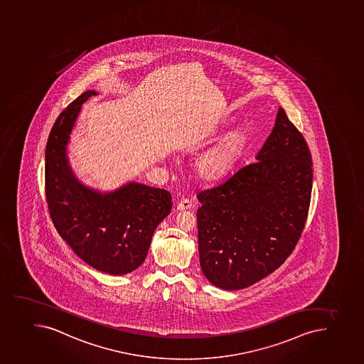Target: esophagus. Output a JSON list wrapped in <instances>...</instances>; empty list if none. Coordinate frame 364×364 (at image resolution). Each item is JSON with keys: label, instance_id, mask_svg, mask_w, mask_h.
<instances>
[{"label": "esophagus", "instance_id": "esophagus-1", "mask_svg": "<svg viewBox=\"0 0 364 364\" xmlns=\"http://www.w3.org/2000/svg\"><path fill=\"white\" fill-rule=\"evenodd\" d=\"M191 208H192V203H191L190 199H183V200L179 201L177 205V208L179 211L190 210Z\"/></svg>", "mask_w": 364, "mask_h": 364}]
</instances>
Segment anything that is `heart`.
<instances>
[{
    "label": "heart",
    "mask_w": 364,
    "mask_h": 364,
    "mask_svg": "<svg viewBox=\"0 0 364 364\" xmlns=\"http://www.w3.org/2000/svg\"><path fill=\"white\" fill-rule=\"evenodd\" d=\"M245 145V134L235 129L198 159L197 172L206 181H220L237 163Z\"/></svg>",
    "instance_id": "heart-1"
}]
</instances>
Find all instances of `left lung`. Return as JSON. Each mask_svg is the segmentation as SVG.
<instances>
[{"label": "left lung", "mask_w": 364, "mask_h": 364, "mask_svg": "<svg viewBox=\"0 0 364 364\" xmlns=\"http://www.w3.org/2000/svg\"><path fill=\"white\" fill-rule=\"evenodd\" d=\"M312 177L304 136L279 107L256 161L197 194L199 259L208 282L239 290L284 263L304 230Z\"/></svg>", "instance_id": "obj_1"}]
</instances>
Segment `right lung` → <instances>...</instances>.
Masks as SVG:
<instances>
[{
	"mask_svg": "<svg viewBox=\"0 0 364 364\" xmlns=\"http://www.w3.org/2000/svg\"><path fill=\"white\" fill-rule=\"evenodd\" d=\"M97 94H81L53 126L46 146V199L56 231L74 252L94 269L120 276L144 263L172 198L168 191L138 183L100 193L74 177L67 144L81 105Z\"/></svg>",
	"mask_w": 364,
	"mask_h": 364,
	"instance_id": "obj_1",
	"label": "right lung"
}]
</instances>
